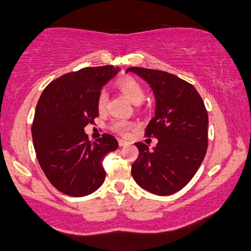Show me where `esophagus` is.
Wrapping results in <instances>:
<instances>
[{"mask_svg": "<svg viewBox=\"0 0 251 251\" xmlns=\"http://www.w3.org/2000/svg\"><path fill=\"white\" fill-rule=\"evenodd\" d=\"M118 143H119L120 148H123V146H127L129 144L127 140H124V139H119V140H118Z\"/></svg>", "mask_w": 251, "mask_h": 251, "instance_id": "1", "label": "esophagus"}]
</instances>
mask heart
Returning <instances> with one entry per match:
<instances>
[{
    "label": "heart",
    "instance_id": "1",
    "mask_svg": "<svg viewBox=\"0 0 251 251\" xmlns=\"http://www.w3.org/2000/svg\"><path fill=\"white\" fill-rule=\"evenodd\" d=\"M117 87L134 105H139L144 100V98H145V91H144L143 86L137 80L132 79V77L120 79L117 82ZM106 105H107V96H106L105 92H100L97 99V107L99 111H103L106 108ZM131 127L132 124L125 122V120H114L111 124V128L120 135L127 134Z\"/></svg>",
    "mask_w": 251,
    "mask_h": 251
}]
</instances>
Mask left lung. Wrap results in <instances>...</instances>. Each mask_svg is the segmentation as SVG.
I'll return each instance as SVG.
<instances>
[{
	"label": "left lung",
	"mask_w": 251,
	"mask_h": 251,
	"mask_svg": "<svg viewBox=\"0 0 251 251\" xmlns=\"http://www.w3.org/2000/svg\"><path fill=\"white\" fill-rule=\"evenodd\" d=\"M143 77L155 98V114L145 129L154 137L153 150L135 143L139 155L131 172L138 185L158 196L179 191L200 169L208 149V112L191 83L168 72L127 68Z\"/></svg>",
	"instance_id": "1"
}]
</instances>
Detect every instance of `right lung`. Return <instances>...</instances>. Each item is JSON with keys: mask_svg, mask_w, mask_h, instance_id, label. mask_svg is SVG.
<instances>
[{"mask_svg": "<svg viewBox=\"0 0 251 251\" xmlns=\"http://www.w3.org/2000/svg\"><path fill=\"white\" fill-rule=\"evenodd\" d=\"M118 72L109 65L71 72L40 97L31 125L34 149L46 177L62 194L87 196L105 180L102 159L118 149L117 139L105 133L89 142L83 128L99 116L98 96Z\"/></svg>", "mask_w": 251, "mask_h": 251, "instance_id": "1", "label": "right lung"}]
</instances>
